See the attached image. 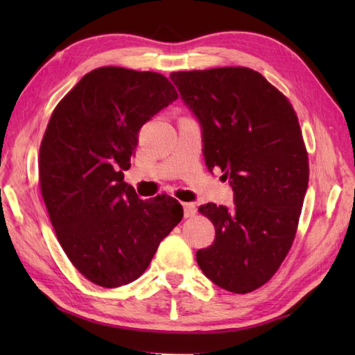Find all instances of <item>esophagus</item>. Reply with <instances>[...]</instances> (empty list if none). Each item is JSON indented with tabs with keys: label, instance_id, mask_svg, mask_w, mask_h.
<instances>
[{
	"label": "esophagus",
	"instance_id": "esophagus-1",
	"mask_svg": "<svg viewBox=\"0 0 355 355\" xmlns=\"http://www.w3.org/2000/svg\"><path fill=\"white\" fill-rule=\"evenodd\" d=\"M183 210H184V216L186 218H192L197 214V207L192 202H183Z\"/></svg>",
	"mask_w": 355,
	"mask_h": 355
}]
</instances>
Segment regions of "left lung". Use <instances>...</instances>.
<instances>
[{
    "label": "left lung",
    "mask_w": 355,
    "mask_h": 355,
    "mask_svg": "<svg viewBox=\"0 0 355 355\" xmlns=\"http://www.w3.org/2000/svg\"><path fill=\"white\" fill-rule=\"evenodd\" d=\"M202 128L209 171L220 168L235 209L200 212L215 225L197 262L221 288L245 294L267 284L288 254L310 178L299 119L290 101L247 67L171 73Z\"/></svg>",
    "instance_id": "obj_1"
}]
</instances>
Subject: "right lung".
<instances>
[{
  "instance_id": "add662e5",
  "label": "right lung",
  "mask_w": 355,
  "mask_h": 355,
  "mask_svg": "<svg viewBox=\"0 0 355 355\" xmlns=\"http://www.w3.org/2000/svg\"><path fill=\"white\" fill-rule=\"evenodd\" d=\"M178 97L160 73L101 67L56 105L40 148V186L67 258L103 288L139 279L182 221L166 195L140 200L123 182L140 128Z\"/></svg>"
}]
</instances>
